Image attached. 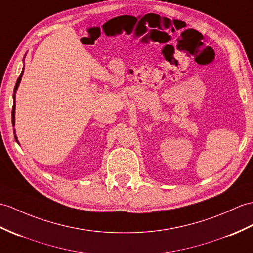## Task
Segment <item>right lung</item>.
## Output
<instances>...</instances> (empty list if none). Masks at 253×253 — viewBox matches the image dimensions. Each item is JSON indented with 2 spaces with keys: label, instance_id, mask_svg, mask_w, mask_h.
Wrapping results in <instances>:
<instances>
[{
  "label": "right lung",
  "instance_id": "right-lung-1",
  "mask_svg": "<svg viewBox=\"0 0 253 253\" xmlns=\"http://www.w3.org/2000/svg\"><path fill=\"white\" fill-rule=\"evenodd\" d=\"M22 73H23V71L21 72V74L19 75V78L17 79V82H16V85H15V88H14V95H13V98H14V104H13V111H11V123H13V125L15 124V92H16V90H17V88H18V86H19V83H20V81H21V76H22ZM15 139H16V141H17V137L15 136Z\"/></svg>",
  "mask_w": 253,
  "mask_h": 253
}]
</instances>
